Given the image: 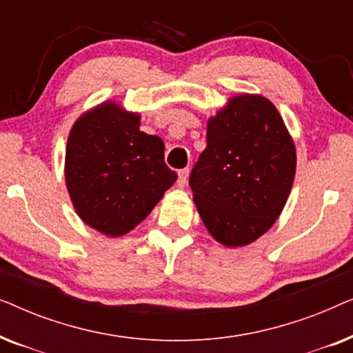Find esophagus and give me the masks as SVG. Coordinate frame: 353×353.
<instances>
[{"instance_id": "esophagus-1", "label": "esophagus", "mask_w": 353, "mask_h": 353, "mask_svg": "<svg viewBox=\"0 0 353 353\" xmlns=\"http://www.w3.org/2000/svg\"><path fill=\"white\" fill-rule=\"evenodd\" d=\"M188 176H190V170L188 168H183V170L178 172V186L183 188L188 183Z\"/></svg>"}]
</instances>
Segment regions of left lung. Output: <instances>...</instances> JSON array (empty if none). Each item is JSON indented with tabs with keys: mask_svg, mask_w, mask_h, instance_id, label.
<instances>
[{
	"mask_svg": "<svg viewBox=\"0 0 353 353\" xmlns=\"http://www.w3.org/2000/svg\"><path fill=\"white\" fill-rule=\"evenodd\" d=\"M294 175L296 146L278 109L244 93L207 122V148L190 186L207 231L226 248H241L272 228Z\"/></svg>",
	"mask_w": 353,
	"mask_h": 353,
	"instance_id": "obj_1",
	"label": "left lung"
}]
</instances>
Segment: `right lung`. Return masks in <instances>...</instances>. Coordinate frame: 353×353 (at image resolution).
Instances as JSON below:
<instances>
[{"mask_svg":"<svg viewBox=\"0 0 353 353\" xmlns=\"http://www.w3.org/2000/svg\"><path fill=\"white\" fill-rule=\"evenodd\" d=\"M139 114L114 101L75 120L65 148V185L86 225L119 238L141 223L176 173L163 162V141L139 132Z\"/></svg>","mask_w":353,"mask_h":353,"instance_id":"right-lung-1","label":"right lung"}]
</instances>
